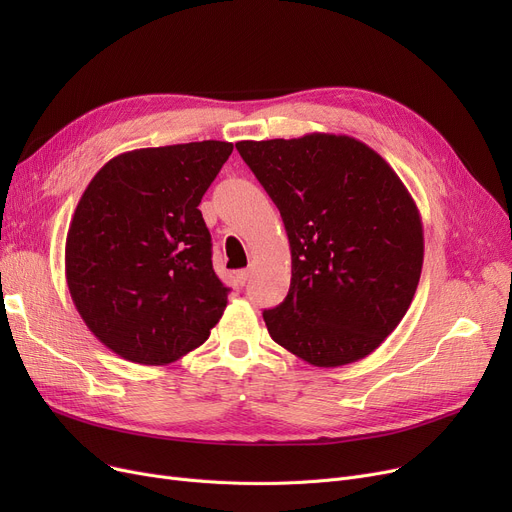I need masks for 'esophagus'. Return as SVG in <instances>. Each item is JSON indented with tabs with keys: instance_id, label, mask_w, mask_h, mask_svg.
<instances>
[{
	"instance_id": "esophagus-1",
	"label": "esophagus",
	"mask_w": 512,
	"mask_h": 512,
	"mask_svg": "<svg viewBox=\"0 0 512 512\" xmlns=\"http://www.w3.org/2000/svg\"><path fill=\"white\" fill-rule=\"evenodd\" d=\"M249 276H251V270H240V272H236V282H238L240 286L247 284Z\"/></svg>"
}]
</instances>
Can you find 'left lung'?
<instances>
[{
	"mask_svg": "<svg viewBox=\"0 0 512 512\" xmlns=\"http://www.w3.org/2000/svg\"><path fill=\"white\" fill-rule=\"evenodd\" d=\"M280 209L292 278L263 311L270 336L315 367L373 353L405 317L421 276L419 209L388 161L346 134L240 141Z\"/></svg>",
	"mask_w": 512,
	"mask_h": 512,
	"instance_id": "8db88e82",
	"label": "left lung"
}]
</instances>
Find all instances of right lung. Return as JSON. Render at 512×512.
<instances>
[{"label": "right lung", "instance_id": "add662e5", "mask_svg": "<svg viewBox=\"0 0 512 512\" xmlns=\"http://www.w3.org/2000/svg\"><path fill=\"white\" fill-rule=\"evenodd\" d=\"M232 149L201 141L120 153L80 197L66 236L68 290L122 359L174 363L224 315L228 288L213 272L199 203Z\"/></svg>", "mask_w": 512, "mask_h": 512}]
</instances>
